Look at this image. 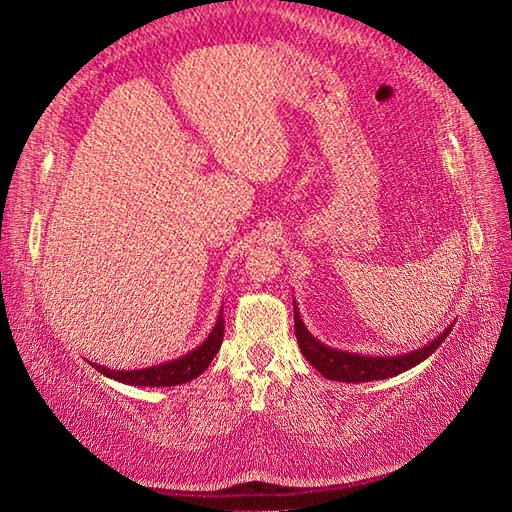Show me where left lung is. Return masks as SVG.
<instances>
[{"label": "left lung", "mask_w": 512, "mask_h": 512, "mask_svg": "<svg viewBox=\"0 0 512 512\" xmlns=\"http://www.w3.org/2000/svg\"><path fill=\"white\" fill-rule=\"evenodd\" d=\"M294 305V335H297L299 348L305 359L312 363L324 378L337 380V382H371V380H386L397 374H404V371L412 369L414 365L423 363L431 352H436L440 344L453 331V324L436 337L431 339L429 344L421 346L418 350L397 354V356H365V354H354L346 350H337L327 344H322L312 333L307 331L305 322L299 316L297 301Z\"/></svg>", "instance_id": "8db88e82"}]
</instances>
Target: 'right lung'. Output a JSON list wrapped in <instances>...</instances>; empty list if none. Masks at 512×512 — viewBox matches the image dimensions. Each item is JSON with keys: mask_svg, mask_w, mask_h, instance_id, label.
<instances>
[{"mask_svg": "<svg viewBox=\"0 0 512 512\" xmlns=\"http://www.w3.org/2000/svg\"><path fill=\"white\" fill-rule=\"evenodd\" d=\"M222 339H224V316L220 312L218 320H215V327L211 329L205 342L196 346L194 350H190L188 354L177 356L173 361L151 365L145 369H121V371L102 367L98 363H91V365H94L106 378H113L117 382L130 384V386H177L203 374V371L211 365L213 356L220 352Z\"/></svg>", "mask_w": 512, "mask_h": 512, "instance_id": "add662e5", "label": "right lung"}]
</instances>
